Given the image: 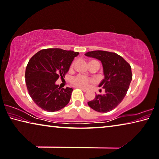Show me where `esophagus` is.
Masks as SVG:
<instances>
[{"instance_id": "obj_1", "label": "esophagus", "mask_w": 159, "mask_h": 159, "mask_svg": "<svg viewBox=\"0 0 159 159\" xmlns=\"http://www.w3.org/2000/svg\"><path fill=\"white\" fill-rule=\"evenodd\" d=\"M80 89H82L83 92H88V89H85V88H82V87H79Z\"/></svg>"}]
</instances>
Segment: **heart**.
<instances>
[{
  "label": "heart",
  "mask_w": 159,
  "mask_h": 159,
  "mask_svg": "<svg viewBox=\"0 0 159 159\" xmlns=\"http://www.w3.org/2000/svg\"><path fill=\"white\" fill-rule=\"evenodd\" d=\"M97 62V61L96 60L90 61V62ZM74 65H75V62L72 63L71 67H72L73 66H74ZM94 82L95 80L94 79H93V78L87 77V76H84V75H76V76L72 77L71 80H70V82H71V84L72 85H74L75 87H82V88H86L89 86L90 84L94 83Z\"/></svg>",
  "instance_id": "1"
}]
</instances>
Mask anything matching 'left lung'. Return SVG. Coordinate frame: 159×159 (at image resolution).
<instances>
[{
  "label": "left lung",
  "instance_id": "8db88e82",
  "mask_svg": "<svg viewBox=\"0 0 159 159\" xmlns=\"http://www.w3.org/2000/svg\"><path fill=\"white\" fill-rule=\"evenodd\" d=\"M85 55L101 61L104 75V79L99 85L105 90L104 94H96L95 98L87 104L98 112L110 111L115 109L126 96L132 80L131 66L115 52L94 50L85 53Z\"/></svg>",
  "mask_w": 159,
  "mask_h": 159
}]
</instances>
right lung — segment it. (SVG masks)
<instances>
[{"label":"right lung","mask_w":159,"mask_h":159,"mask_svg":"<svg viewBox=\"0 0 159 159\" xmlns=\"http://www.w3.org/2000/svg\"><path fill=\"white\" fill-rule=\"evenodd\" d=\"M79 52L60 48L44 49L30 58L25 70V83L33 102L43 110L54 112L69 103L72 88L58 87L55 82L69 71Z\"/></svg>","instance_id":"right-lung-1"}]
</instances>
